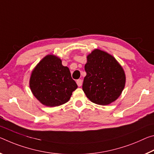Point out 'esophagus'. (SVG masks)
<instances>
[{"label": "esophagus", "mask_w": 154, "mask_h": 154, "mask_svg": "<svg viewBox=\"0 0 154 154\" xmlns=\"http://www.w3.org/2000/svg\"><path fill=\"white\" fill-rule=\"evenodd\" d=\"M76 83H77L78 86H79V87H81V86H82V80L81 79H79V80H77Z\"/></svg>", "instance_id": "esophagus-1"}]
</instances>
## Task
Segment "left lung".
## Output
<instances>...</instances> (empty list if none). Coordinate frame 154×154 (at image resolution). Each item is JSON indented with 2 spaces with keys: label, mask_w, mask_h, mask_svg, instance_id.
I'll use <instances>...</instances> for the list:
<instances>
[{
  "label": "left lung",
  "mask_w": 154,
  "mask_h": 154,
  "mask_svg": "<svg viewBox=\"0 0 154 154\" xmlns=\"http://www.w3.org/2000/svg\"><path fill=\"white\" fill-rule=\"evenodd\" d=\"M87 73L82 90L92 102L108 105L122 94L125 84L124 70L112 55L95 49L87 57Z\"/></svg>",
  "instance_id": "8db88e82"
}]
</instances>
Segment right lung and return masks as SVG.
I'll list each match as a JSON object with an SVG mask.
<instances>
[{
	"instance_id": "right-lung-1",
	"label": "right lung",
	"mask_w": 154,
	"mask_h": 154,
	"mask_svg": "<svg viewBox=\"0 0 154 154\" xmlns=\"http://www.w3.org/2000/svg\"><path fill=\"white\" fill-rule=\"evenodd\" d=\"M29 85L34 96L46 106H59L69 100L78 85L60 59L48 54L34 68Z\"/></svg>"
}]
</instances>
